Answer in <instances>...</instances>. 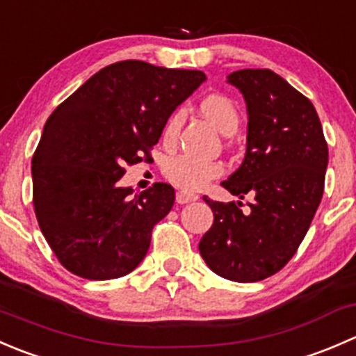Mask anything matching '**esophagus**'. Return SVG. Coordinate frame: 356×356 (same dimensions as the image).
Here are the masks:
<instances>
[{
	"mask_svg": "<svg viewBox=\"0 0 356 356\" xmlns=\"http://www.w3.org/2000/svg\"><path fill=\"white\" fill-rule=\"evenodd\" d=\"M175 200H177V203L186 204V203H191V201L198 200V195H195V193H188V191H177Z\"/></svg>",
	"mask_w": 356,
	"mask_h": 356,
	"instance_id": "obj_1",
	"label": "esophagus"
}]
</instances>
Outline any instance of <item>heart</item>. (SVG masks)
<instances>
[{"mask_svg":"<svg viewBox=\"0 0 356 356\" xmlns=\"http://www.w3.org/2000/svg\"><path fill=\"white\" fill-rule=\"evenodd\" d=\"M200 110L222 134H234L239 127V111L234 103L222 95H208L201 99ZM182 113L174 111L167 118L163 127L165 145H174L181 131ZM224 167L220 161L198 158L193 155H179L167 161L165 165V175L172 184L181 188L182 191H201L207 188L213 179L220 177Z\"/></svg>","mask_w":356,"mask_h":356,"instance_id":"b5f03b06","label":"heart"}]
</instances>
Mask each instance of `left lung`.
<instances>
[{
	"instance_id": "obj_1",
	"label": "left lung",
	"mask_w": 356,
	"mask_h": 356,
	"mask_svg": "<svg viewBox=\"0 0 356 356\" xmlns=\"http://www.w3.org/2000/svg\"><path fill=\"white\" fill-rule=\"evenodd\" d=\"M248 110L246 155L222 182L248 201H213V224L200 241L204 264L220 277L257 282L281 270L296 253L324 195L329 152L314 105L268 68L227 75Z\"/></svg>"
}]
</instances>
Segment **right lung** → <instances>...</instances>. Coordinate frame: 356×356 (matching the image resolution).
I'll list each match as a JSON object with an SVG mask.
<instances>
[{
  "label": "right lung",
  "instance_id": "obj_1",
  "mask_svg": "<svg viewBox=\"0 0 356 356\" xmlns=\"http://www.w3.org/2000/svg\"><path fill=\"white\" fill-rule=\"evenodd\" d=\"M203 81L200 70L125 60L96 72L49 115L32 156V201L68 272L106 281L141 264L175 191L156 182L132 195L118 181L125 165L152 160L167 118Z\"/></svg>",
  "mask_w": 356,
  "mask_h": 356
}]
</instances>
